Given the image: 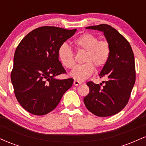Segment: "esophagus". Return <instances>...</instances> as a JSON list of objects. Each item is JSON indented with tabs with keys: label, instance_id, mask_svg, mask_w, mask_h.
<instances>
[{
	"label": "esophagus",
	"instance_id": "1",
	"mask_svg": "<svg viewBox=\"0 0 146 146\" xmlns=\"http://www.w3.org/2000/svg\"><path fill=\"white\" fill-rule=\"evenodd\" d=\"M81 84H82L81 82H79V81H78V80H74V82H73V85L75 86H78V85Z\"/></svg>",
	"mask_w": 146,
	"mask_h": 146
}]
</instances>
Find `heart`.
<instances>
[{"mask_svg": "<svg viewBox=\"0 0 146 146\" xmlns=\"http://www.w3.org/2000/svg\"><path fill=\"white\" fill-rule=\"evenodd\" d=\"M78 50L85 51L82 58L83 64L77 65L71 71V75L78 80H84L93 74L95 68H101L108 61L110 54L109 44L106 41L99 40L93 33H85L73 40ZM58 56L64 67L71 69L75 65L74 55L71 48L66 43L60 46Z\"/></svg>", "mask_w": 146, "mask_h": 146, "instance_id": "b5f03b06", "label": "heart"}]
</instances>
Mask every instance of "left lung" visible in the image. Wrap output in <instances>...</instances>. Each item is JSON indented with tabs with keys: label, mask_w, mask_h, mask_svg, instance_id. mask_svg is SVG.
I'll return each instance as SVG.
<instances>
[{
	"label": "left lung",
	"mask_w": 146,
	"mask_h": 146,
	"mask_svg": "<svg viewBox=\"0 0 146 146\" xmlns=\"http://www.w3.org/2000/svg\"><path fill=\"white\" fill-rule=\"evenodd\" d=\"M86 29L104 33L109 44L110 54L99 74L100 78H106V81L100 84L87 82L89 93L84 98V102L87 109L96 116H112L126 106L135 85L136 73L133 51L128 40L110 25L102 24Z\"/></svg>",
	"instance_id": "obj_1"
}]
</instances>
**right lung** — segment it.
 <instances>
[{
    "label": "right lung",
    "mask_w": 146,
    "mask_h": 146,
    "mask_svg": "<svg viewBox=\"0 0 146 146\" xmlns=\"http://www.w3.org/2000/svg\"><path fill=\"white\" fill-rule=\"evenodd\" d=\"M76 31L41 27L28 33L16 48L11 80L18 102L29 113H50L73 85V79L56 77L66 73L59 61L58 48Z\"/></svg>",
    "instance_id": "right-lung-1"
}]
</instances>
